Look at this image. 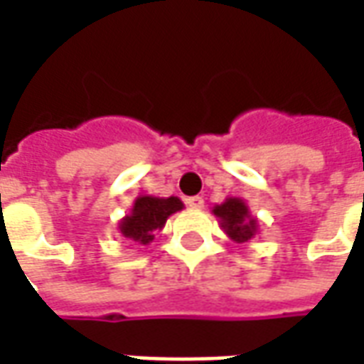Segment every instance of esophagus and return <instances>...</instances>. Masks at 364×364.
Instances as JSON below:
<instances>
[{
    "label": "esophagus",
    "instance_id": "34e87169",
    "mask_svg": "<svg viewBox=\"0 0 364 364\" xmlns=\"http://www.w3.org/2000/svg\"><path fill=\"white\" fill-rule=\"evenodd\" d=\"M187 205L191 206V208H203L205 206V198L203 197H189L187 198Z\"/></svg>",
    "mask_w": 364,
    "mask_h": 364
}]
</instances>
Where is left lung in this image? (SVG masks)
Masks as SVG:
<instances>
[{
    "mask_svg": "<svg viewBox=\"0 0 364 364\" xmlns=\"http://www.w3.org/2000/svg\"><path fill=\"white\" fill-rule=\"evenodd\" d=\"M214 214L220 218L222 228L226 230L234 242H247L255 234V218H250L247 206L240 198H226L214 208Z\"/></svg>",
    "mask_w": 364,
    "mask_h": 364,
    "instance_id": "obj_1",
    "label": "left lung"
}]
</instances>
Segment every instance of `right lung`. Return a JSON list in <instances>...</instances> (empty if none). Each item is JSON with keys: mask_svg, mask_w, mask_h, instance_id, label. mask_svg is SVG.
<instances>
[{"mask_svg": "<svg viewBox=\"0 0 364 364\" xmlns=\"http://www.w3.org/2000/svg\"><path fill=\"white\" fill-rule=\"evenodd\" d=\"M181 208L183 203L177 197L136 198L132 214H128L127 218L120 222V234L136 244H150L154 240V230L164 228L167 216H171Z\"/></svg>", "mask_w": 364, "mask_h": 364, "instance_id": "obj_1", "label": "right lung"}]
</instances>
